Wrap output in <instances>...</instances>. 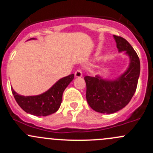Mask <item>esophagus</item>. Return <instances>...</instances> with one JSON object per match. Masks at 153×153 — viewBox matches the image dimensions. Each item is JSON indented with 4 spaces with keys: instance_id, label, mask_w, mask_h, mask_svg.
<instances>
[{
    "instance_id": "obj_1",
    "label": "esophagus",
    "mask_w": 153,
    "mask_h": 153,
    "mask_svg": "<svg viewBox=\"0 0 153 153\" xmlns=\"http://www.w3.org/2000/svg\"><path fill=\"white\" fill-rule=\"evenodd\" d=\"M75 76L76 78H80L82 76V71H81L80 69L77 70V71H76L75 72Z\"/></svg>"
}]
</instances>
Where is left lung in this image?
Masks as SVG:
<instances>
[{
    "mask_svg": "<svg viewBox=\"0 0 153 153\" xmlns=\"http://www.w3.org/2000/svg\"><path fill=\"white\" fill-rule=\"evenodd\" d=\"M119 52L129 58V65L123 74L115 79H104L101 76H85L86 100L96 112L111 114L124 108L133 97L139 79L140 63L137 54L130 43L119 36L113 35Z\"/></svg>",
    "mask_w": 153,
    "mask_h": 153,
    "instance_id": "left-lung-1",
    "label": "left lung"
}]
</instances>
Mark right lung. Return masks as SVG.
I'll return each mask as SVG.
<instances>
[{"instance_id":"1","label":"right lung","mask_w":153,"mask_h":153,"mask_svg":"<svg viewBox=\"0 0 153 153\" xmlns=\"http://www.w3.org/2000/svg\"><path fill=\"white\" fill-rule=\"evenodd\" d=\"M74 74H71L62 78L49 90L39 95L23 96L16 92L13 88L12 92L17 104L26 113L37 116H49L56 113L59 109L64 91L74 79Z\"/></svg>"}]
</instances>
